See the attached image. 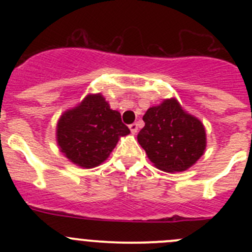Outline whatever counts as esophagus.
I'll return each instance as SVG.
<instances>
[{"mask_svg": "<svg viewBox=\"0 0 252 252\" xmlns=\"http://www.w3.org/2000/svg\"><path fill=\"white\" fill-rule=\"evenodd\" d=\"M129 129H130L131 133L136 134V133H138V124H136V123L130 124V126H129Z\"/></svg>", "mask_w": 252, "mask_h": 252, "instance_id": "esophagus-1", "label": "esophagus"}]
</instances>
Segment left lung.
<instances>
[{
  "mask_svg": "<svg viewBox=\"0 0 252 252\" xmlns=\"http://www.w3.org/2000/svg\"><path fill=\"white\" fill-rule=\"evenodd\" d=\"M142 121L145 126L138 134V141L150 161L161 171H187L204 155V124L183 110L175 98L150 107Z\"/></svg>",
  "mask_w": 252,
  "mask_h": 252,
  "instance_id": "1",
  "label": "left lung"
}]
</instances>
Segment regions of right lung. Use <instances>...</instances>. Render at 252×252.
<instances>
[{
	"label": "right lung",
	"instance_id": "right-lung-1",
	"mask_svg": "<svg viewBox=\"0 0 252 252\" xmlns=\"http://www.w3.org/2000/svg\"><path fill=\"white\" fill-rule=\"evenodd\" d=\"M130 133L121 113L101 94L88 95L65 111L57 123V144L64 156L83 168H94L110 156L121 136Z\"/></svg>",
	"mask_w": 252,
	"mask_h": 252
}]
</instances>
